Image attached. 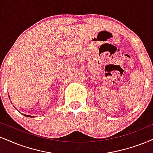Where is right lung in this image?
Wrapping results in <instances>:
<instances>
[{
    "mask_svg": "<svg viewBox=\"0 0 153 153\" xmlns=\"http://www.w3.org/2000/svg\"><path fill=\"white\" fill-rule=\"evenodd\" d=\"M24 116H26V117H30V118H31V117H33L32 116H29V115H25V114H24Z\"/></svg>",
    "mask_w": 153,
    "mask_h": 153,
    "instance_id": "1",
    "label": "right lung"
}]
</instances>
